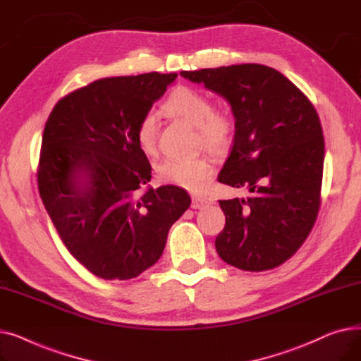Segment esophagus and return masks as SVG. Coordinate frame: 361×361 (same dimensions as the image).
<instances>
[{"label": "esophagus", "mask_w": 361, "mask_h": 361, "mask_svg": "<svg viewBox=\"0 0 361 361\" xmlns=\"http://www.w3.org/2000/svg\"><path fill=\"white\" fill-rule=\"evenodd\" d=\"M207 203H209V200L203 199V197H197L196 196V197L192 199V207H193V209H200V207H203Z\"/></svg>", "instance_id": "obj_1"}]
</instances>
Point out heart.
<instances>
[{
	"instance_id": "1",
	"label": "heart",
	"mask_w": 361,
	"mask_h": 361,
	"mask_svg": "<svg viewBox=\"0 0 361 361\" xmlns=\"http://www.w3.org/2000/svg\"><path fill=\"white\" fill-rule=\"evenodd\" d=\"M164 109L177 118L190 123L197 128V145L207 150L219 152L228 145L233 133V118L230 114L214 108L211 99L203 92L178 86L169 93ZM139 147L152 154L157 147V117L154 112H146L136 127ZM157 174L162 183L174 184L192 193H202L209 185L214 166L204 158L187 161L164 159L157 165Z\"/></svg>"
}]
</instances>
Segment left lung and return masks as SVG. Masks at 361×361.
Instances as JSON below:
<instances>
[{
	"label": "left lung",
	"instance_id": "left-lung-1",
	"mask_svg": "<svg viewBox=\"0 0 361 361\" xmlns=\"http://www.w3.org/2000/svg\"><path fill=\"white\" fill-rule=\"evenodd\" d=\"M231 105L234 143L218 181L247 199L219 200V257L260 272L288 260L310 234L320 204L325 142L317 112L286 75L262 64L181 71Z\"/></svg>",
	"mask_w": 361,
	"mask_h": 361
}]
</instances>
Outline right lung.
Listing matches in <instances>:
<instances>
[{
    "label": "right lung",
    "instance_id": "1",
    "mask_svg": "<svg viewBox=\"0 0 361 361\" xmlns=\"http://www.w3.org/2000/svg\"><path fill=\"white\" fill-rule=\"evenodd\" d=\"M176 78L99 79L56 102L45 124L39 195L68 252L102 279H131L155 264L190 206L177 185L139 192L152 166L136 127Z\"/></svg>",
    "mask_w": 361,
    "mask_h": 361
}]
</instances>
